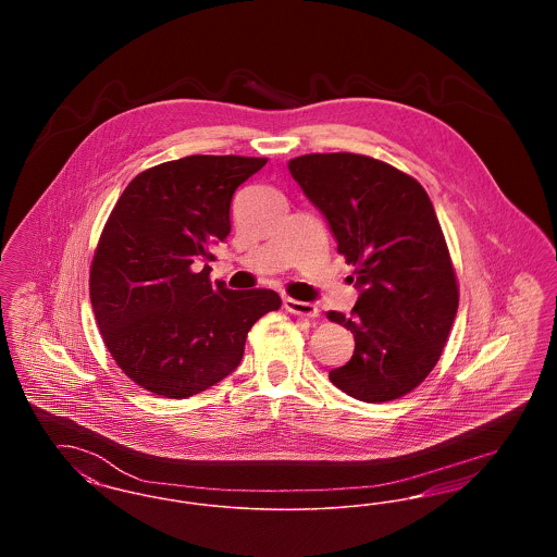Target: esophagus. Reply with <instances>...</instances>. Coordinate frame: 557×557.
I'll return each instance as SVG.
<instances>
[{
	"instance_id": "1",
	"label": "esophagus",
	"mask_w": 557,
	"mask_h": 557,
	"mask_svg": "<svg viewBox=\"0 0 557 557\" xmlns=\"http://www.w3.org/2000/svg\"><path fill=\"white\" fill-rule=\"evenodd\" d=\"M284 309L290 311L294 315H302V318H318L319 309L313 302H305V300H294V298H284Z\"/></svg>"
}]
</instances>
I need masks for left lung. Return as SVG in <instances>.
Returning a JSON list of instances; mask_svg holds the SVG:
<instances>
[{"mask_svg":"<svg viewBox=\"0 0 557 557\" xmlns=\"http://www.w3.org/2000/svg\"><path fill=\"white\" fill-rule=\"evenodd\" d=\"M288 169L355 267L352 318L327 313L355 336L350 361L330 371L332 384L366 403L411 393L441 359L459 305L449 248L424 187L350 152L305 154Z\"/></svg>","mask_w":557,"mask_h":557,"instance_id":"1","label":"left lung"}]
</instances>
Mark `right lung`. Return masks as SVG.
I'll use <instances>...</instances> for the list:
<instances>
[{"label":"right lung","mask_w":557,"mask_h":557,"mask_svg":"<svg viewBox=\"0 0 557 557\" xmlns=\"http://www.w3.org/2000/svg\"><path fill=\"white\" fill-rule=\"evenodd\" d=\"M267 159L162 162L133 180L98 242L89 296L116 366L166 398L198 395L236 370L257 319L277 292L211 284L212 246L232 232L234 191Z\"/></svg>","instance_id":"1"}]
</instances>
